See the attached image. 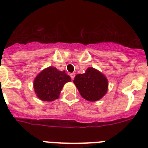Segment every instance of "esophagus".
Wrapping results in <instances>:
<instances>
[{
    "label": "esophagus",
    "instance_id": "34e87169",
    "mask_svg": "<svg viewBox=\"0 0 148 148\" xmlns=\"http://www.w3.org/2000/svg\"><path fill=\"white\" fill-rule=\"evenodd\" d=\"M70 76H71V77L72 80H74V77H75V74H74V73H72V74H70Z\"/></svg>",
    "mask_w": 148,
    "mask_h": 148
}]
</instances>
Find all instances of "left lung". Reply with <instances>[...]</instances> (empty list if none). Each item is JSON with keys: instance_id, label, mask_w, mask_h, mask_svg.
I'll return each instance as SVG.
<instances>
[{"instance_id": "left-lung-1", "label": "left lung", "mask_w": 148, "mask_h": 148, "mask_svg": "<svg viewBox=\"0 0 148 148\" xmlns=\"http://www.w3.org/2000/svg\"><path fill=\"white\" fill-rule=\"evenodd\" d=\"M74 84L82 97L89 101L100 100L108 89V81L105 75L92 67H89L84 74H77Z\"/></svg>"}]
</instances>
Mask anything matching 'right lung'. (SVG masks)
I'll use <instances>...</instances> for the list:
<instances>
[{"instance_id": "right-lung-1", "label": "right lung", "mask_w": 148, "mask_h": 148, "mask_svg": "<svg viewBox=\"0 0 148 148\" xmlns=\"http://www.w3.org/2000/svg\"><path fill=\"white\" fill-rule=\"evenodd\" d=\"M71 81L64 71H59L53 66L43 69L34 80V89L38 99L44 101H53L59 97L63 86Z\"/></svg>"}]
</instances>
